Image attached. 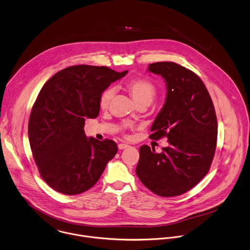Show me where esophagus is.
Returning <instances> with one entry per match:
<instances>
[{
	"label": "esophagus",
	"mask_w": 250,
	"mask_h": 250,
	"mask_svg": "<svg viewBox=\"0 0 250 250\" xmlns=\"http://www.w3.org/2000/svg\"><path fill=\"white\" fill-rule=\"evenodd\" d=\"M128 147V145H126V144H123V143H121V144H119L118 145V148L120 149V150H125V149H126Z\"/></svg>",
	"instance_id": "1"
}]
</instances>
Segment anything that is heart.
<instances>
[{"instance_id": "b5f03b06", "label": "heart", "mask_w": 250, "mask_h": 250, "mask_svg": "<svg viewBox=\"0 0 250 250\" xmlns=\"http://www.w3.org/2000/svg\"><path fill=\"white\" fill-rule=\"evenodd\" d=\"M127 91L130 93L132 98L137 104L149 105L156 95V88L154 84L145 78H133L130 79L125 85ZM115 96V89L108 87L101 92L100 96V108L106 109L110 105V102Z\"/></svg>"}]
</instances>
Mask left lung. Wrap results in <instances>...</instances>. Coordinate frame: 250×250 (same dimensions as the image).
<instances>
[{"instance_id": "obj_1", "label": "left lung", "mask_w": 250, "mask_h": 250, "mask_svg": "<svg viewBox=\"0 0 250 250\" xmlns=\"http://www.w3.org/2000/svg\"><path fill=\"white\" fill-rule=\"evenodd\" d=\"M148 70L164 78L165 103L151 127L150 139L166 137L160 153L143 145L136 174L162 197L184 194L207 175L214 156L217 122L210 96L199 76L173 62L150 63Z\"/></svg>"}]
</instances>
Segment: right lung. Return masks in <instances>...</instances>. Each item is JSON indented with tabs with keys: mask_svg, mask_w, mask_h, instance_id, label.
<instances>
[{
	"mask_svg": "<svg viewBox=\"0 0 250 250\" xmlns=\"http://www.w3.org/2000/svg\"><path fill=\"white\" fill-rule=\"evenodd\" d=\"M127 70L73 65L54 74L32 108L28 133L42 178L54 190L76 195L93 188L117 153L113 140L86 137V118L100 113V94Z\"/></svg>",
	"mask_w": 250,
	"mask_h": 250,
	"instance_id": "1",
	"label": "right lung"
}]
</instances>
